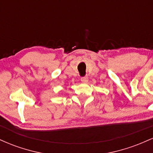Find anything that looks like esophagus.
<instances>
[{
    "instance_id": "obj_1",
    "label": "esophagus",
    "mask_w": 153,
    "mask_h": 153,
    "mask_svg": "<svg viewBox=\"0 0 153 153\" xmlns=\"http://www.w3.org/2000/svg\"><path fill=\"white\" fill-rule=\"evenodd\" d=\"M88 76H84V77H82L80 80H81L82 82H84V83H85V82H88Z\"/></svg>"
}]
</instances>
